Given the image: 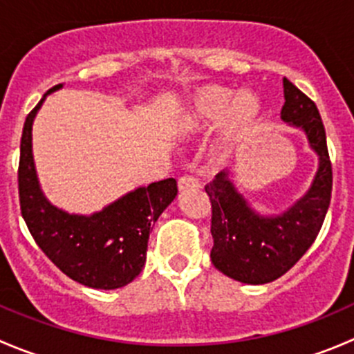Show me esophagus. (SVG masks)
Returning <instances> with one entry per match:
<instances>
[{"label":"esophagus","instance_id":"34e87169","mask_svg":"<svg viewBox=\"0 0 354 354\" xmlns=\"http://www.w3.org/2000/svg\"><path fill=\"white\" fill-rule=\"evenodd\" d=\"M178 188H180L181 192L190 190V188H200L198 178L192 176V174H185V176H181L180 180H178Z\"/></svg>","mask_w":354,"mask_h":354}]
</instances>
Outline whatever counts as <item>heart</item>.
<instances>
[{
    "instance_id": "obj_1",
    "label": "heart",
    "mask_w": 354,
    "mask_h": 354,
    "mask_svg": "<svg viewBox=\"0 0 354 354\" xmlns=\"http://www.w3.org/2000/svg\"><path fill=\"white\" fill-rule=\"evenodd\" d=\"M259 97L252 91H238L223 85H203L188 97L183 116L187 131L205 130L219 123L227 144H238L248 137L260 118Z\"/></svg>"
}]
</instances>
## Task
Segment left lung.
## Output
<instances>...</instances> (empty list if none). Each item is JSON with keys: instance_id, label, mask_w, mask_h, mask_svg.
Segmentation results:
<instances>
[{"instance_id": "8db88e82", "label": "left lung", "mask_w": 354, "mask_h": 354, "mask_svg": "<svg viewBox=\"0 0 354 354\" xmlns=\"http://www.w3.org/2000/svg\"><path fill=\"white\" fill-rule=\"evenodd\" d=\"M283 87L281 118L301 128L319 156L308 192L279 216H260L238 194L230 171H221L205 187L212 203L210 260L224 276L246 284H266L286 274L315 241L330 203L332 164L322 118L315 102L288 78Z\"/></svg>"}]
</instances>
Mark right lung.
<instances>
[{
    "label": "right lung",
    "mask_w": 354,
    "mask_h": 354,
    "mask_svg": "<svg viewBox=\"0 0 354 354\" xmlns=\"http://www.w3.org/2000/svg\"><path fill=\"white\" fill-rule=\"evenodd\" d=\"M62 87L49 88L25 118L19 164L22 217L39 248L70 279L94 289L123 288L144 269L149 234L176 197V180L137 188L92 216L68 214L53 205L39 187L32 123L46 95Z\"/></svg>",
    "instance_id": "obj_1"
}]
</instances>
